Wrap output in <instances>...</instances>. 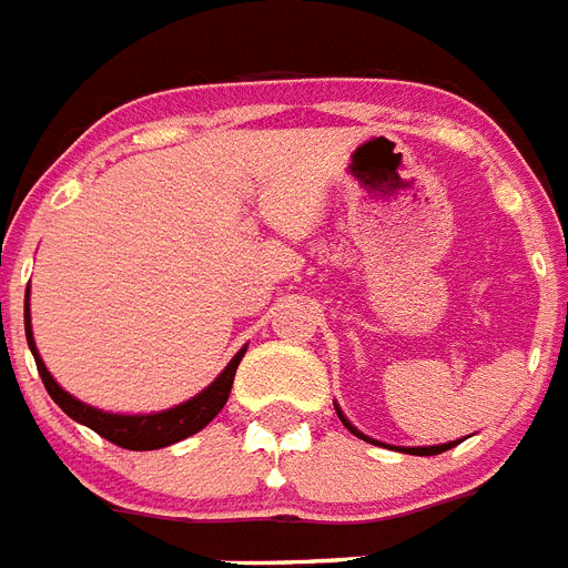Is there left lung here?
<instances>
[{
  "mask_svg": "<svg viewBox=\"0 0 568 568\" xmlns=\"http://www.w3.org/2000/svg\"><path fill=\"white\" fill-rule=\"evenodd\" d=\"M337 407V405H334ZM337 416L339 419H343V425H346L348 430H352V434H355V437H361V439H366V443H375V439H369V437H363L361 430L355 428V425H352V422L346 419V416H343V410H339L337 407ZM452 446H457V443H443V446H422V448H405L407 455H422V457H428V455H443V452H448V448Z\"/></svg>",
  "mask_w": 568,
  "mask_h": 568,
  "instance_id": "obj_1",
  "label": "left lung"
}]
</instances>
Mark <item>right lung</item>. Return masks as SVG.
<instances>
[{"mask_svg": "<svg viewBox=\"0 0 568 568\" xmlns=\"http://www.w3.org/2000/svg\"><path fill=\"white\" fill-rule=\"evenodd\" d=\"M26 339H29L31 355L38 363L40 378H43V387L52 396V402L61 407L70 419L88 425L90 430H97L99 437L111 439L113 446L131 448V452H152V448H163L179 443V439L193 437L196 430H202L207 422L216 416V413L225 407L231 393V384H234V375H237V366L246 355V348H240L237 355L231 357V363L220 372V378L213 381L211 387H205L199 396H193L184 405H175L170 410L161 413H140V416H125V413H104L99 407H90L84 402H79L75 396H70L67 389L58 387V381L49 375L47 363L40 361L38 346H34V337H31V320H29V298H26Z\"/></svg>", "mask_w": 568, "mask_h": 568, "instance_id": "1", "label": "right lung"}]
</instances>
